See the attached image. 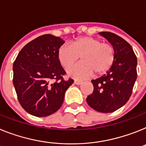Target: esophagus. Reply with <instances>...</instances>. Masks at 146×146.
Masks as SVG:
<instances>
[{
  "mask_svg": "<svg viewBox=\"0 0 146 146\" xmlns=\"http://www.w3.org/2000/svg\"><path fill=\"white\" fill-rule=\"evenodd\" d=\"M74 83V84H76V85H80V84H82V83H83V82H82L81 80H75Z\"/></svg>",
  "mask_w": 146,
  "mask_h": 146,
  "instance_id": "1",
  "label": "esophagus"
}]
</instances>
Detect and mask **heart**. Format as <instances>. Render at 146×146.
I'll return each mask as SVG.
<instances>
[{
  "label": "heart",
  "instance_id": "obj_1",
  "mask_svg": "<svg viewBox=\"0 0 146 146\" xmlns=\"http://www.w3.org/2000/svg\"><path fill=\"white\" fill-rule=\"evenodd\" d=\"M82 62L69 68L68 74L76 78L91 76L93 72L103 74L108 71L114 60V48L102 43L98 38L83 36L72 40L68 46H61L58 51V58L65 68H68L78 60Z\"/></svg>",
  "mask_w": 146,
  "mask_h": 146
}]
</instances>
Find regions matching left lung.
Segmentation results:
<instances>
[{
  "label": "left lung",
  "instance_id": "obj_1",
  "mask_svg": "<svg viewBox=\"0 0 146 146\" xmlns=\"http://www.w3.org/2000/svg\"><path fill=\"white\" fill-rule=\"evenodd\" d=\"M114 48V63L106 74L92 80V94L86 98L88 106L97 111L110 113L128 102L137 80V60L127 41L109 32H99Z\"/></svg>",
  "mask_w": 146,
  "mask_h": 146
}]
</instances>
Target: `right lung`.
<instances>
[{
  "label": "right lung",
  "mask_w": 146,
  "mask_h": 146,
  "mask_svg": "<svg viewBox=\"0 0 146 146\" xmlns=\"http://www.w3.org/2000/svg\"><path fill=\"white\" fill-rule=\"evenodd\" d=\"M64 43L59 37L43 35L27 43L17 54L13 63V84L19 103L29 114L39 117L54 114L74 83L71 78L63 80L66 72L58 58V49Z\"/></svg>",
  "instance_id": "add662e5"
}]
</instances>
